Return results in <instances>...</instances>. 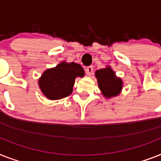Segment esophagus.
Instances as JSON below:
<instances>
[{
	"label": "esophagus",
	"mask_w": 161,
	"mask_h": 161,
	"mask_svg": "<svg viewBox=\"0 0 161 161\" xmlns=\"http://www.w3.org/2000/svg\"><path fill=\"white\" fill-rule=\"evenodd\" d=\"M86 74L88 76H91L93 74V67L92 66H88V67L86 68Z\"/></svg>",
	"instance_id": "obj_1"
}]
</instances>
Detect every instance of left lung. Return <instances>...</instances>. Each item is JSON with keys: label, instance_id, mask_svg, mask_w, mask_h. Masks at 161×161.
I'll use <instances>...</instances> for the list:
<instances>
[{"label": "left lung", "instance_id": "1", "mask_svg": "<svg viewBox=\"0 0 161 161\" xmlns=\"http://www.w3.org/2000/svg\"><path fill=\"white\" fill-rule=\"evenodd\" d=\"M95 75L97 78L99 88L105 97H111L117 96L121 92L122 81L116 77L115 72L112 71L111 68L99 69L95 73Z\"/></svg>", "mask_w": 161, "mask_h": 161}]
</instances>
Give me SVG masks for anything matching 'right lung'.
I'll return each mask as SVG.
<instances>
[{
  "mask_svg": "<svg viewBox=\"0 0 161 161\" xmlns=\"http://www.w3.org/2000/svg\"><path fill=\"white\" fill-rule=\"evenodd\" d=\"M84 75L83 69L75 63L63 62L44 72L39 80L41 91L50 100L64 98L73 92L76 77Z\"/></svg>",
  "mask_w": 161,
  "mask_h": 161,
  "instance_id": "obj_1",
  "label": "right lung"
}]
</instances>
